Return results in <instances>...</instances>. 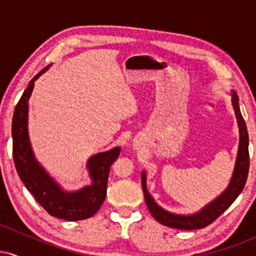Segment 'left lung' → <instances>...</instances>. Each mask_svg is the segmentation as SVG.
I'll use <instances>...</instances> for the list:
<instances>
[{"mask_svg":"<svg viewBox=\"0 0 256 256\" xmlns=\"http://www.w3.org/2000/svg\"><path fill=\"white\" fill-rule=\"evenodd\" d=\"M231 104L234 116H236L237 125H238V152H237L236 162H234V168L230 179V183H228V188L216 200H213L212 202L206 204L202 210H200L198 212L194 214L183 216V214L171 213L168 210H164L162 207H160L154 201L152 196L149 194L148 189H146V171H142V189L143 192H144L146 207H148L152 216H154V219L160 222V224L168 226V228H178V230H196V228H206V226L213 222L216 218H219L234 204L237 196L243 192L249 171V138L246 122L240 110L238 96L236 95L234 91L231 92Z\"/></svg>","mask_w":256,"mask_h":256,"instance_id":"8db88e82","label":"left lung"}]
</instances>
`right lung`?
Masks as SVG:
<instances>
[{
    "instance_id": "add662e5",
    "label": "right lung",
    "mask_w": 256,
    "mask_h": 256,
    "mask_svg": "<svg viewBox=\"0 0 256 256\" xmlns=\"http://www.w3.org/2000/svg\"><path fill=\"white\" fill-rule=\"evenodd\" d=\"M52 64L43 68L28 83L22 98L18 102L12 122L13 158L16 168L26 189L50 216L58 219L77 222L92 216L101 208L107 194V182L110 166L120 154V146L92 155L86 162L91 184L77 192H66L44 170L34 158L28 131V98L34 82Z\"/></svg>"
}]
</instances>
